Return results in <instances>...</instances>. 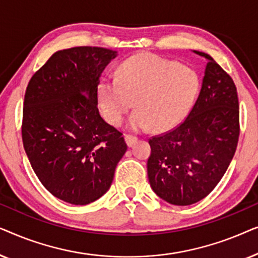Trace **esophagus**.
<instances>
[{"instance_id": "obj_1", "label": "esophagus", "mask_w": 258, "mask_h": 258, "mask_svg": "<svg viewBox=\"0 0 258 258\" xmlns=\"http://www.w3.org/2000/svg\"><path fill=\"white\" fill-rule=\"evenodd\" d=\"M124 140H125V143H126V146L128 147H133L134 144H135L136 142H137V137H135V136H132V135H125V137H124Z\"/></svg>"}]
</instances>
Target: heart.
Wrapping results in <instances>:
<instances>
[{
  "mask_svg": "<svg viewBox=\"0 0 258 258\" xmlns=\"http://www.w3.org/2000/svg\"><path fill=\"white\" fill-rule=\"evenodd\" d=\"M200 89L196 73L154 54L125 59L117 79L105 77L97 87V100L105 121L119 125L135 101L129 128L167 132L188 114Z\"/></svg>",
  "mask_w": 258,
  "mask_h": 258,
  "instance_id": "obj_1",
  "label": "heart"
}]
</instances>
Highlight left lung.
Returning <instances> with one entry per match:
<instances>
[{
    "label": "left lung",
    "mask_w": 258,
    "mask_h": 258,
    "mask_svg": "<svg viewBox=\"0 0 258 258\" xmlns=\"http://www.w3.org/2000/svg\"><path fill=\"white\" fill-rule=\"evenodd\" d=\"M200 95L185 121L149 140L148 178L165 202L190 206L213 191L237 148L239 107L234 81L206 52Z\"/></svg>",
    "instance_id": "8db88e82"
}]
</instances>
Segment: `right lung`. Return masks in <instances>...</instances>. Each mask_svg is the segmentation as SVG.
I'll list each match as a JSON object with an SVG mask.
<instances>
[{"instance_id":"1","label":"right lung","mask_w":258,"mask_h":258,"mask_svg":"<svg viewBox=\"0 0 258 258\" xmlns=\"http://www.w3.org/2000/svg\"><path fill=\"white\" fill-rule=\"evenodd\" d=\"M117 51L100 47L58 50L28 83L23 104V147L49 192L86 206L110 188L126 144L101 117L97 87Z\"/></svg>"}]
</instances>
